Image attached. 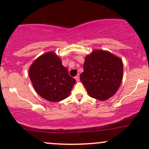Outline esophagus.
I'll list each match as a JSON object with an SVG mask.
<instances>
[{"label": "esophagus", "instance_id": "34e87169", "mask_svg": "<svg viewBox=\"0 0 149 149\" xmlns=\"http://www.w3.org/2000/svg\"><path fill=\"white\" fill-rule=\"evenodd\" d=\"M75 79L76 80V81H79V80H80V76H79V74H78L76 77H75Z\"/></svg>", "mask_w": 149, "mask_h": 149}]
</instances>
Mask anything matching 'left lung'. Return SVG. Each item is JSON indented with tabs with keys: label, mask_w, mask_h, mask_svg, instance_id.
<instances>
[{
	"label": "left lung",
	"mask_w": 149,
	"mask_h": 149,
	"mask_svg": "<svg viewBox=\"0 0 149 149\" xmlns=\"http://www.w3.org/2000/svg\"><path fill=\"white\" fill-rule=\"evenodd\" d=\"M80 79L89 96L99 101L112 97L123 79L122 60L108 51L94 50L85 57Z\"/></svg>",
	"instance_id": "obj_1"
}]
</instances>
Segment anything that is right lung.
Here are the masks:
<instances>
[{
	"instance_id": "add662e5",
	"label": "right lung",
	"mask_w": 149,
	"mask_h": 149,
	"mask_svg": "<svg viewBox=\"0 0 149 149\" xmlns=\"http://www.w3.org/2000/svg\"><path fill=\"white\" fill-rule=\"evenodd\" d=\"M29 77L36 92L51 102L67 98L76 82L53 52H48L34 61L29 69Z\"/></svg>"
}]
</instances>
